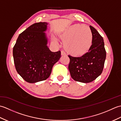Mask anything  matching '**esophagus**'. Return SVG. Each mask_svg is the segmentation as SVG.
Instances as JSON below:
<instances>
[{
  "label": "esophagus",
  "instance_id": "obj_1",
  "mask_svg": "<svg viewBox=\"0 0 121 121\" xmlns=\"http://www.w3.org/2000/svg\"><path fill=\"white\" fill-rule=\"evenodd\" d=\"M66 55V53H65V52L64 50H62L61 51V55Z\"/></svg>",
  "mask_w": 121,
  "mask_h": 121
}]
</instances>
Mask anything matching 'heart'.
<instances>
[{"label":"heart","instance_id":"obj_1","mask_svg":"<svg viewBox=\"0 0 121 121\" xmlns=\"http://www.w3.org/2000/svg\"><path fill=\"white\" fill-rule=\"evenodd\" d=\"M64 46L73 55H81L89 50L92 45L93 35L91 29L82 24H74L69 27L62 35ZM54 42L57 43L56 38Z\"/></svg>","mask_w":121,"mask_h":121}]
</instances>
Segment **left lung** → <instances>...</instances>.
<instances>
[{
    "label": "left lung",
    "instance_id": "left-lung-1",
    "mask_svg": "<svg viewBox=\"0 0 121 121\" xmlns=\"http://www.w3.org/2000/svg\"><path fill=\"white\" fill-rule=\"evenodd\" d=\"M93 35L88 51L79 57L69 55V70L74 80L88 83L96 79L103 71L106 58L104 39L94 27L89 26Z\"/></svg>",
    "mask_w": 121,
    "mask_h": 121
}]
</instances>
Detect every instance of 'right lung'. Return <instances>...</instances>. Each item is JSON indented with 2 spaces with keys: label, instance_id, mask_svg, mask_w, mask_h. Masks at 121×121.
Wrapping results in <instances>:
<instances>
[{
  "label": "right lung",
  "instance_id": "1",
  "mask_svg": "<svg viewBox=\"0 0 121 121\" xmlns=\"http://www.w3.org/2000/svg\"><path fill=\"white\" fill-rule=\"evenodd\" d=\"M48 23H36L21 33L13 49L14 63L18 74L30 83L46 80L53 65L61 57V51H51L45 32Z\"/></svg>",
  "mask_w": 121,
  "mask_h": 121
}]
</instances>
